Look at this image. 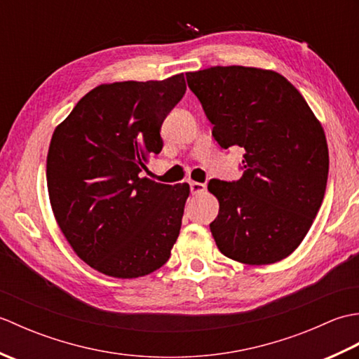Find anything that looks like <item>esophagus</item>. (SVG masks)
I'll list each match as a JSON object with an SVG mask.
<instances>
[{"mask_svg": "<svg viewBox=\"0 0 359 359\" xmlns=\"http://www.w3.org/2000/svg\"><path fill=\"white\" fill-rule=\"evenodd\" d=\"M189 189H191V194L193 196H199L202 193H205V184H201V182H189Z\"/></svg>", "mask_w": 359, "mask_h": 359, "instance_id": "esophagus-1", "label": "esophagus"}]
</instances>
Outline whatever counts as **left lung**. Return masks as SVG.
<instances>
[{
	"mask_svg": "<svg viewBox=\"0 0 359 359\" xmlns=\"http://www.w3.org/2000/svg\"><path fill=\"white\" fill-rule=\"evenodd\" d=\"M222 147L245 149L239 180L211 179L219 215L210 230L220 253L274 264L306 238L324 199L329 148L310 106L280 74L245 66L188 72Z\"/></svg>",
	"mask_w": 359,
	"mask_h": 359,
	"instance_id": "obj_1",
	"label": "left lung"
}]
</instances>
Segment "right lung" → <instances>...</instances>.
I'll return each mask as SVG.
<instances>
[{
    "label": "right lung",
    "mask_w": 359,
    "mask_h": 359,
    "mask_svg": "<svg viewBox=\"0 0 359 359\" xmlns=\"http://www.w3.org/2000/svg\"><path fill=\"white\" fill-rule=\"evenodd\" d=\"M184 74L90 90L53 131L49 199L75 253L112 278L147 276L179 238L189 185L142 177L163 148L160 128L185 95Z\"/></svg>",
    "instance_id": "1"
}]
</instances>
